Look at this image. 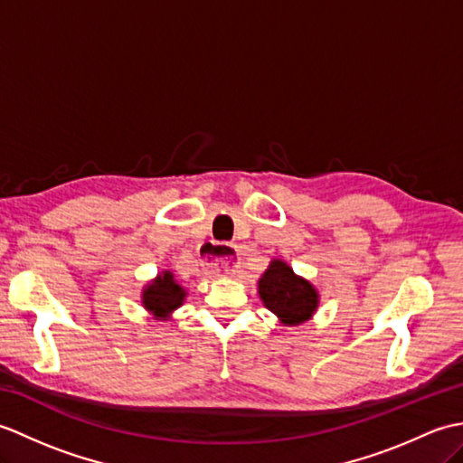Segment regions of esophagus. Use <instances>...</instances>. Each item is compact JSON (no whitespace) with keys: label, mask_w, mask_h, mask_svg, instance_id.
Returning <instances> with one entry per match:
<instances>
[{"label":"esophagus","mask_w":463,"mask_h":463,"mask_svg":"<svg viewBox=\"0 0 463 463\" xmlns=\"http://www.w3.org/2000/svg\"><path fill=\"white\" fill-rule=\"evenodd\" d=\"M203 264L216 274H231L239 264V250L232 244L211 242L203 249Z\"/></svg>","instance_id":"34e87169"}]
</instances>
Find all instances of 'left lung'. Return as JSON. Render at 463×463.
I'll list each match as a JSON object with an SVG mask.
<instances>
[{"instance_id":"8db88e82","label":"left lung","mask_w":463,"mask_h":463,"mask_svg":"<svg viewBox=\"0 0 463 463\" xmlns=\"http://www.w3.org/2000/svg\"><path fill=\"white\" fill-rule=\"evenodd\" d=\"M259 294L270 312L277 314L282 324L297 326L307 322L318 307V294L308 280L294 274L282 260H272L259 280Z\"/></svg>"}]
</instances>
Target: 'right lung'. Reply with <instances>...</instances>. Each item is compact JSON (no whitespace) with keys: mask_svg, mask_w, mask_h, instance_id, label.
<instances>
[{"mask_svg":"<svg viewBox=\"0 0 463 463\" xmlns=\"http://www.w3.org/2000/svg\"><path fill=\"white\" fill-rule=\"evenodd\" d=\"M184 290L175 282L171 272H163L143 292L145 308L156 318H166L169 312L179 308L184 300Z\"/></svg>","mask_w":463,"mask_h":463,"instance_id":"obj_1","label":"right lung"}]
</instances>
